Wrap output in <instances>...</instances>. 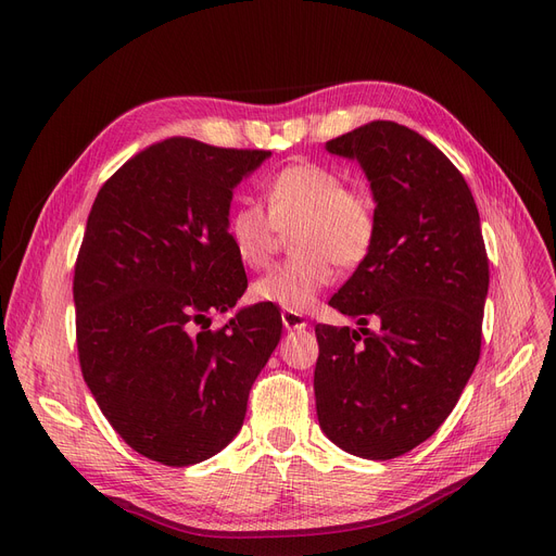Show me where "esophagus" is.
Wrapping results in <instances>:
<instances>
[{
    "instance_id": "esophagus-1",
    "label": "esophagus",
    "mask_w": 556,
    "mask_h": 556,
    "mask_svg": "<svg viewBox=\"0 0 556 556\" xmlns=\"http://www.w3.org/2000/svg\"><path fill=\"white\" fill-rule=\"evenodd\" d=\"M282 326L287 330H305L307 328V321L303 314H296V312H282Z\"/></svg>"
}]
</instances>
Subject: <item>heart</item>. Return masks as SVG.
<instances>
[{
    "label": "heart",
    "mask_w": 556,
    "mask_h": 556,
    "mask_svg": "<svg viewBox=\"0 0 556 556\" xmlns=\"http://www.w3.org/2000/svg\"><path fill=\"white\" fill-rule=\"evenodd\" d=\"M267 207L244 201L228 217L235 255L251 269L271 262L282 232L292 233L294 257L253 282V296L287 312H309L334 280V262L355 267L376 240L374 201L343 185L339 172L294 163L274 174L264 188Z\"/></svg>",
    "instance_id": "b5f03b06"
}]
</instances>
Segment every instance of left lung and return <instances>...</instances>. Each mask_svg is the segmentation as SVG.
<instances>
[{
	"label": "left lung",
	"instance_id": "8db88e82",
	"mask_svg": "<svg viewBox=\"0 0 556 556\" xmlns=\"http://www.w3.org/2000/svg\"><path fill=\"white\" fill-rule=\"evenodd\" d=\"M326 149L371 182L376 240L330 299L362 328H314L316 416L341 451L384 462L430 439L472 376L489 257L464 176L416 130L378 119Z\"/></svg>",
	"mask_w": 556,
	"mask_h": 556
}]
</instances>
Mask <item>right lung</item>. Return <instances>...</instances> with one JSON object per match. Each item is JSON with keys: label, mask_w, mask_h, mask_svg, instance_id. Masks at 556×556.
Segmentation results:
<instances>
[{"label": "right lung", "mask_w": 556, "mask_h": 556, "mask_svg": "<svg viewBox=\"0 0 556 556\" xmlns=\"http://www.w3.org/2000/svg\"><path fill=\"white\" fill-rule=\"evenodd\" d=\"M269 155L169 138L92 203L74 267L78 362L115 432L165 466L205 462L237 437L280 341L274 303L210 330L249 285L228 237L232 190Z\"/></svg>", "instance_id": "add662e5"}]
</instances>
